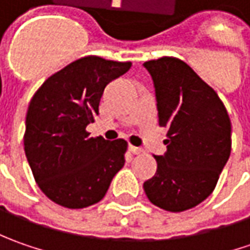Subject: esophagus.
Returning a JSON list of instances; mask_svg holds the SVG:
<instances>
[{"instance_id": "1", "label": "esophagus", "mask_w": 250, "mask_h": 250, "mask_svg": "<svg viewBox=\"0 0 250 250\" xmlns=\"http://www.w3.org/2000/svg\"><path fill=\"white\" fill-rule=\"evenodd\" d=\"M129 150L133 153V154H139V153H142L143 151V149L142 147H138V146H133V145H129Z\"/></svg>"}]
</instances>
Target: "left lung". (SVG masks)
<instances>
[{"label": "left lung", "mask_w": 250, "mask_h": 250, "mask_svg": "<svg viewBox=\"0 0 250 250\" xmlns=\"http://www.w3.org/2000/svg\"><path fill=\"white\" fill-rule=\"evenodd\" d=\"M150 73L160 126L168 128L167 151L143 184L160 208L179 213L214 190L231 153V121L217 93L184 61L163 57L143 63Z\"/></svg>", "instance_id": "1"}]
</instances>
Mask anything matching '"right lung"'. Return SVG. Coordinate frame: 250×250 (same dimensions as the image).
<instances>
[{
  "mask_svg": "<svg viewBox=\"0 0 250 250\" xmlns=\"http://www.w3.org/2000/svg\"><path fill=\"white\" fill-rule=\"evenodd\" d=\"M130 66L89 55L54 73L34 93L24 153L37 185L54 203L83 208L100 202L124 167L128 143L90 138L86 126L99 115L105 86Z\"/></svg>",
  "mask_w": 250,
  "mask_h": 250,
  "instance_id": "1",
  "label": "right lung"
}]
</instances>
